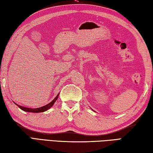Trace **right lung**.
<instances>
[{"label": "right lung", "instance_id": "1", "mask_svg": "<svg viewBox=\"0 0 153 153\" xmlns=\"http://www.w3.org/2000/svg\"><path fill=\"white\" fill-rule=\"evenodd\" d=\"M58 96H59V93L57 95V96L53 99V100L51 101L50 103L47 104L46 105H44V106H42L41 108H25V107H23V106H21V105H19L17 104H15L17 105L19 108L21 109H22L23 111H27V112H32V113H39V112H44L47 111L48 109H49L50 108H52L53 106V104L56 102V101L57 100V99L58 98Z\"/></svg>", "mask_w": 153, "mask_h": 153}]
</instances>
